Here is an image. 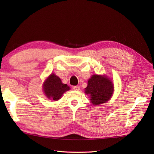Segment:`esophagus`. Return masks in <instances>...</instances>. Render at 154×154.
<instances>
[{
	"instance_id": "obj_1",
	"label": "esophagus",
	"mask_w": 154,
	"mask_h": 154,
	"mask_svg": "<svg viewBox=\"0 0 154 154\" xmlns=\"http://www.w3.org/2000/svg\"><path fill=\"white\" fill-rule=\"evenodd\" d=\"M73 89L75 91H79L80 90V87L79 86H74L73 87Z\"/></svg>"
}]
</instances>
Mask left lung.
<instances>
[{"label": "left lung", "instance_id": "left-lung-1", "mask_svg": "<svg viewBox=\"0 0 154 154\" xmlns=\"http://www.w3.org/2000/svg\"><path fill=\"white\" fill-rule=\"evenodd\" d=\"M114 85L112 81L105 75H93L88 81L85 93L89 94L93 105L106 103L112 97Z\"/></svg>", "mask_w": 154, "mask_h": 154}]
</instances>
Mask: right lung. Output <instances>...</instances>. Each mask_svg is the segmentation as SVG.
Here are the masks:
<instances>
[{
    "label": "right lung",
    "mask_w": 154,
    "mask_h": 154,
    "mask_svg": "<svg viewBox=\"0 0 154 154\" xmlns=\"http://www.w3.org/2000/svg\"><path fill=\"white\" fill-rule=\"evenodd\" d=\"M70 89L67 84L61 82L60 78L54 73H51L43 85V90L48 99L58 100L61 99L64 93Z\"/></svg>",
    "instance_id": "obj_1"
}]
</instances>
